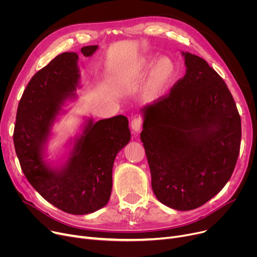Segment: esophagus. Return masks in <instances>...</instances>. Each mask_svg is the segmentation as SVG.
Segmentation results:
<instances>
[{"instance_id": "esophagus-1", "label": "esophagus", "mask_w": 257, "mask_h": 257, "mask_svg": "<svg viewBox=\"0 0 257 257\" xmlns=\"http://www.w3.org/2000/svg\"><path fill=\"white\" fill-rule=\"evenodd\" d=\"M143 120L141 117H134L131 120V130L133 133H139L142 129Z\"/></svg>"}]
</instances>
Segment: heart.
<instances>
[{"label": "heart", "instance_id": "obj_1", "mask_svg": "<svg viewBox=\"0 0 257 257\" xmlns=\"http://www.w3.org/2000/svg\"><path fill=\"white\" fill-rule=\"evenodd\" d=\"M148 73L140 90V98L144 104L157 102L167 92L176 77L177 67L173 59L161 56L156 60L153 54H146L129 65L121 75L123 83H136Z\"/></svg>", "mask_w": 257, "mask_h": 257}]
</instances>
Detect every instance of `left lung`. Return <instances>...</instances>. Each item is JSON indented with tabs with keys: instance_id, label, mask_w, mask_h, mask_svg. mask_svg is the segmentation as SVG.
Here are the masks:
<instances>
[{
	"instance_id": "1",
	"label": "left lung",
	"mask_w": 257,
	"mask_h": 257,
	"mask_svg": "<svg viewBox=\"0 0 257 257\" xmlns=\"http://www.w3.org/2000/svg\"><path fill=\"white\" fill-rule=\"evenodd\" d=\"M185 75L168 96L145 106L144 144L159 202L175 210L198 208L230 179L239 153L241 127L224 80L188 52Z\"/></svg>"
}]
</instances>
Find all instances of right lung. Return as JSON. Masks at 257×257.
Listing matches in <instances>:
<instances>
[{"mask_svg": "<svg viewBox=\"0 0 257 257\" xmlns=\"http://www.w3.org/2000/svg\"><path fill=\"white\" fill-rule=\"evenodd\" d=\"M98 49L87 46L81 53L90 57ZM78 60L77 53L64 52L32 77L19 104L13 143L26 178L40 196L64 212L88 214L109 201L114 159L131 133L124 115L84 117L60 157L48 159L53 127L78 99Z\"/></svg>", "mask_w": 257, "mask_h": 257, "instance_id": "1", "label": "right lung"}]
</instances>
